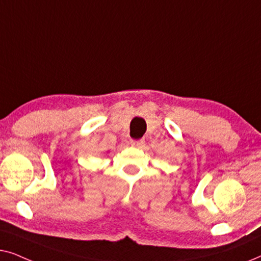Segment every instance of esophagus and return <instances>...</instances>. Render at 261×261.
I'll return each instance as SVG.
<instances>
[{"instance_id":"34e87169","label":"esophagus","mask_w":261,"mask_h":261,"mask_svg":"<svg viewBox=\"0 0 261 261\" xmlns=\"http://www.w3.org/2000/svg\"><path fill=\"white\" fill-rule=\"evenodd\" d=\"M144 144H145L144 140H130V145L138 148H141L142 146H144Z\"/></svg>"}]
</instances>
